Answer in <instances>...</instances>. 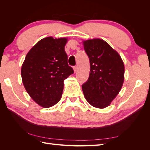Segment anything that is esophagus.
Masks as SVG:
<instances>
[{
  "instance_id": "obj_1",
  "label": "esophagus",
  "mask_w": 150,
  "mask_h": 150,
  "mask_svg": "<svg viewBox=\"0 0 150 150\" xmlns=\"http://www.w3.org/2000/svg\"><path fill=\"white\" fill-rule=\"evenodd\" d=\"M73 69H74V72H76L77 71V70H78V67H77V66H74L73 67Z\"/></svg>"
}]
</instances>
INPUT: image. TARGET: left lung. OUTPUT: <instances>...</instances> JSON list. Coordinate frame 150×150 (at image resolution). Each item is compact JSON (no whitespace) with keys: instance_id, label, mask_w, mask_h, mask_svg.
Masks as SVG:
<instances>
[{"instance_id":"obj_1","label":"left lung","mask_w":150,"mask_h":150,"mask_svg":"<svg viewBox=\"0 0 150 150\" xmlns=\"http://www.w3.org/2000/svg\"><path fill=\"white\" fill-rule=\"evenodd\" d=\"M83 44L90 62L89 78L82 85L84 97L93 106L104 108L122 88L123 62L119 54L102 39H89Z\"/></svg>"}]
</instances>
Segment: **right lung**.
<instances>
[{
  "instance_id": "1",
  "label": "right lung",
  "mask_w": 150,
  "mask_h": 150,
  "mask_svg": "<svg viewBox=\"0 0 150 150\" xmlns=\"http://www.w3.org/2000/svg\"><path fill=\"white\" fill-rule=\"evenodd\" d=\"M66 38H44L26 55L21 68L22 83L33 100L44 108L56 104L62 96L64 81L74 73L68 65Z\"/></svg>"
}]
</instances>
